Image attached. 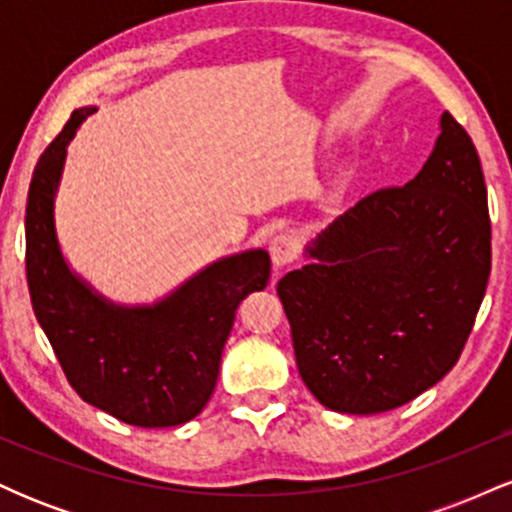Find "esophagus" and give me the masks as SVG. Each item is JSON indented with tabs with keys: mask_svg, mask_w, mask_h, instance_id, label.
<instances>
[{
	"mask_svg": "<svg viewBox=\"0 0 512 512\" xmlns=\"http://www.w3.org/2000/svg\"><path fill=\"white\" fill-rule=\"evenodd\" d=\"M269 255H272L274 269L286 267L296 257V240L281 233V236L272 238V243H269Z\"/></svg>",
	"mask_w": 512,
	"mask_h": 512,
	"instance_id": "esophagus-1",
	"label": "esophagus"
}]
</instances>
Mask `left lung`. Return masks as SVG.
Masks as SVG:
<instances>
[{"label":"left lung","instance_id":"obj_1","mask_svg":"<svg viewBox=\"0 0 512 512\" xmlns=\"http://www.w3.org/2000/svg\"><path fill=\"white\" fill-rule=\"evenodd\" d=\"M424 168L363 197L305 245L276 284L298 373L339 414H380L443 380L491 274L486 182L450 113Z\"/></svg>","mask_w":512,"mask_h":512}]
</instances>
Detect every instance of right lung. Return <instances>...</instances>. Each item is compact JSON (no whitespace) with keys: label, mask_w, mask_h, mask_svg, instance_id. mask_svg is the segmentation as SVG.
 Here are the masks:
<instances>
[{"label":"right lung","mask_w":512,"mask_h":512,"mask_svg":"<svg viewBox=\"0 0 512 512\" xmlns=\"http://www.w3.org/2000/svg\"><path fill=\"white\" fill-rule=\"evenodd\" d=\"M93 105L74 110L33 170L26 274L45 337L76 395L125 424L170 428L207 407L240 301L269 281V252L219 257L154 303H115L64 257L55 202L67 146Z\"/></svg>","instance_id":"1"}]
</instances>
